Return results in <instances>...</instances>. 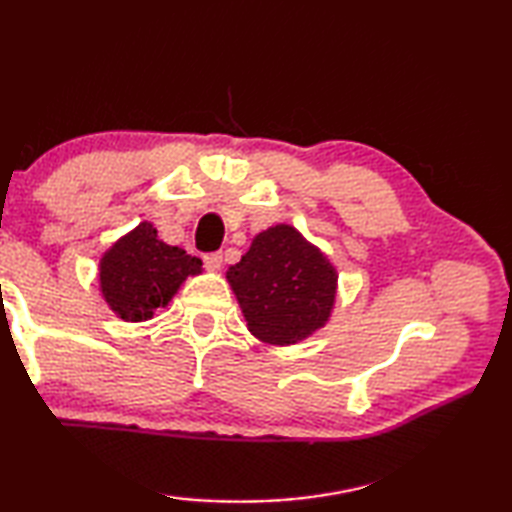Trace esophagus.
<instances>
[{
	"mask_svg": "<svg viewBox=\"0 0 512 512\" xmlns=\"http://www.w3.org/2000/svg\"><path fill=\"white\" fill-rule=\"evenodd\" d=\"M203 262H205L207 271H219L221 264H223V255L221 253H207L203 257Z\"/></svg>",
	"mask_w": 512,
	"mask_h": 512,
	"instance_id": "esophagus-1",
	"label": "esophagus"
}]
</instances>
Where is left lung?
Instances as JSON below:
<instances>
[{
	"label": "left lung",
	"instance_id": "left-lung-1",
	"mask_svg": "<svg viewBox=\"0 0 512 512\" xmlns=\"http://www.w3.org/2000/svg\"><path fill=\"white\" fill-rule=\"evenodd\" d=\"M329 259L291 225H273L253 239L228 282L259 341L293 345L323 327L336 298Z\"/></svg>",
	"mask_w": 512,
	"mask_h": 512
}]
</instances>
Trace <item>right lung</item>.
Segmentation results:
<instances>
[{
    "mask_svg": "<svg viewBox=\"0 0 512 512\" xmlns=\"http://www.w3.org/2000/svg\"><path fill=\"white\" fill-rule=\"evenodd\" d=\"M201 266L198 257L160 241L158 230L144 221L103 255L101 293L119 318L140 323L167 307L187 275H198Z\"/></svg>",
    "mask_w": 512,
    "mask_h": 512,
    "instance_id": "1",
    "label": "right lung"
}]
</instances>
